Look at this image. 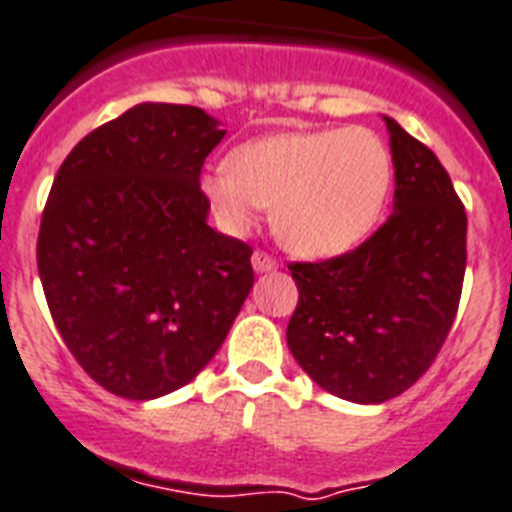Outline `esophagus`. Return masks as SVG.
Returning a JSON list of instances; mask_svg holds the SVG:
<instances>
[{
  "instance_id": "1",
  "label": "esophagus",
  "mask_w": 512,
  "mask_h": 512,
  "mask_svg": "<svg viewBox=\"0 0 512 512\" xmlns=\"http://www.w3.org/2000/svg\"><path fill=\"white\" fill-rule=\"evenodd\" d=\"M252 268H255V273H270V270L278 268V263L268 252H255L252 255Z\"/></svg>"
}]
</instances>
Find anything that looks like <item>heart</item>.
Here are the masks:
<instances>
[{
  "label": "heart",
  "mask_w": 512,
  "mask_h": 512,
  "mask_svg": "<svg viewBox=\"0 0 512 512\" xmlns=\"http://www.w3.org/2000/svg\"><path fill=\"white\" fill-rule=\"evenodd\" d=\"M392 155L368 128L292 131L249 141L231 168L202 176L218 218L242 234L260 207H273V231L294 255L334 257L363 242L392 189Z\"/></svg>",
  "instance_id": "heart-1"
}]
</instances>
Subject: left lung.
<instances>
[{
  "mask_svg": "<svg viewBox=\"0 0 512 512\" xmlns=\"http://www.w3.org/2000/svg\"><path fill=\"white\" fill-rule=\"evenodd\" d=\"M394 213L357 249L326 263H294L299 302L286 344L326 392L378 405L434 363L455 321L468 218L442 162L386 118Z\"/></svg>",
  "mask_w": 512,
  "mask_h": 512,
  "instance_id": "left-lung-1",
  "label": "left lung"
}]
</instances>
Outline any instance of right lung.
Listing matches in <instances>:
<instances>
[{
    "label": "right lung",
    "instance_id": "1",
    "mask_svg": "<svg viewBox=\"0 0 512 512\" xmlns=\"http://www.w3.org/2000/svg\"><path fill=\"white\" fill-rule=\"evenodd\" d=\"M205 110L141 102L78 141L41 215L39 276L81 368L107 392L155 400L197 376L255 284L252 247L207 226Z\"/></svg>",
    "mask_w": 512,
    "mask_h": 512
}]
</instances>
